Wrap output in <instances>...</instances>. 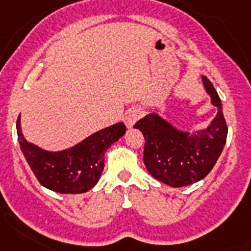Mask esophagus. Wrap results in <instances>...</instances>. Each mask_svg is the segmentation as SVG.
Here are the masks:
<instances>
[{"label": "esophagus", "mask_w": 251, "mask_h": 251, "mask_svg": "<svg viewBox=\"0 0 251 251\" xmlns=\"http://www.w3.org/2000/svg\"><path fill=\"white\" fill-rule=\"evenodd\" d=\"M142 115V111L138 109V107H133V109H130V110L127 111L126 114V118H124V122H126V126L128 128H132L136 124V122L138 121Z\"/></svg>", "instance_id": "obj_1"}]
</instances>
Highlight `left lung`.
<instances>
[{
    "label": "left lung",
    "instance_id": "1",
    "mask_svg": "<svg viewBox=\"0 0 251 251\" xmlns=\"http://www.w3.org/2000/svg\"><path fill=\"white\" fill-rule=\"evenodd\" d=\"M205 90L218 107L217 117L206 129L182 132L158 114H149L133 127L145 137L144 163L151 176L172 187H183L209 175L227 140V123L222 103L212 82L202 76Z\"/></svg>",
    "mask_w": 251,
    "mask_h": 251
}]
</instances>
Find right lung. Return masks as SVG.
<instances>
[{"instance_id": "add662e5", "label": "right lung", "mask_w": 251, "mask_h": 251, "mask_svg": "<svg viewBox=\"0 0 251 251\" xmlns=\"http://www.w3.org/2000/svg\"><path fill=\"white\" fill-rule=\"evenodd\" d=\"M16 130L22 152L41 185L60 194H82L96 185L102 173L105 151L127 128L124 123L114 124L57 152L42 150L28 142L20 130V118L16 121Z\"/></svg>"}]
</instances>
